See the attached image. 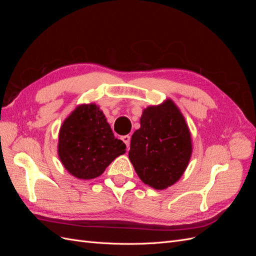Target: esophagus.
Wrapping results in <instances>:
<instances>
[{"label":"esophagus","mask_w":256,"mask_h":256,"mask_svg":"<svg viewBox=\"0 0 256 256\" xmlns=\"http://www.w3.org/2000/svg\"><path fill=\"white\" fill-rule=\"evenodd\" d=\"M122 140L124 141V143H125L127 145V148L129 150V145H130V136H124L122 138Z\"/></svg>","instance_id":"1"}]
</instances>
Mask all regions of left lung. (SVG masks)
Here are the masks:
<instances>
[{"label":"left lung","instance_id":"obj_1","mask_svg":"<svg viewBox=\"0 0 256 256\" xmlns=\"http://www.w3.org/2000/svg\"><path fill=\"white\" fill-rule=\"evenodd\" d=\"M141 127L131 136L129 159L150 187L164 190L184 173L192 154L189 127L172 99L143 110Z\"/></svg>","mask_w":256,"mask_h":256}]
</instances>
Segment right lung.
Returning <instances> with one entry per match:
<instances>
[{
	"mask_svg": "<svg viewBox=\"0 0 256 256\" xmlns=\"http://www.w3.org/2000/svg\"><path fill=\"white\" fill-rule=\"evenodd\" d=\"M125 152V143L115 138L104 112L95 104L76 106L60 128L58 158L67 172L79 180L100 176Z\"/></svg>",
	"mask_w": 256,
	"mask_h": 256,
	"instance_id": "add662e5",
	"label": "right lung"
}]
</instances>
